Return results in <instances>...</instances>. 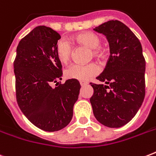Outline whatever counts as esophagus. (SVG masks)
Segmentation results:
<instances>
[{
    "mask_svg": "<svg viewBox=\"0 0 156 156\" xmlns=\"http://www.w3.org/2000/svg\"><path fill=\"white\" fill-rule=\"evenodd\" d=\"M80 84H81V86H82V87H84V86L87 85L88 83H87V82H83V81H81Z\"/></svg>",
    "mask_w": 156,
    "mask_h": 156,
    "instance_id": "esophagus-1",
    "label": "esophagus"
}]
</instances>
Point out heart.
Instances as JSON below:
<instances>
[{
  "label": "heart",
  "instance_id": "1",
  "mask_svg": "<svg viewBox=\"0 0 156 156\" xmlns=\"http://www.w3.org/2000/svg\"><path fill=\"white\" fill-rule=\"evenodd\" d=\"M73 40L79 44L84 45L91 49V55L100 58L104 56V52L100 48V37L95 33L87 31L80 33L73 37ZM56 56L60 62L66 64L69 61L72 55L73 48L70 43L65 39H61L57 41L56 44ZM99 67L95 63H89L86 65L73 64L66 69L65 76L69 79H76L79 81H87L93 76L99 73Z\"/></svg>",
  "mask_w": 156,
  "mask_h": 156
}]
</instances>
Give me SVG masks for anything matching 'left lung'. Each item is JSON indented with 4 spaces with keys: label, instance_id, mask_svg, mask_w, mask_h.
<instances>
[{
    "label": "left lung",
    "instance_id": "left-lung-1",
    "mask_svg": "<svg viewBox=\"0 0 156 156\" xmlns=\"http://www.w3.org/2000/svg\"><path fill=\"white\" fill-rule=\"evenodd\" d=\"M94 30L106 36L110 56L97 79L104 84L90 83L94 93L90 102L100 123L119 128L129 122L145 97L146 61L140 41L120 21L103 23Z\"/></svg>",
    "mask_w": 156,
    "mask_h": 156
}]
</instances>
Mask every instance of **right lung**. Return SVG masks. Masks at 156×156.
<instances>
[{
    "label": "right lung",
    "mask_w": 156,
    "mask_h": 156,
    "mask_svg": "<svg viewBox=\"0 0 156 156\" xmlns=\"http://www.w3.org/2000/svg\"><path fill=\"white\" fill-rule=\"evenodd\" d=\"M60 39L52 28L36 27L20 40L13 62L18 106L33 125L48 132L68 126L81 88L76 79L59 83L62 66L55 49Z\"/></svg>",
    "instance_id": "obj_1"
}]
</instances>
